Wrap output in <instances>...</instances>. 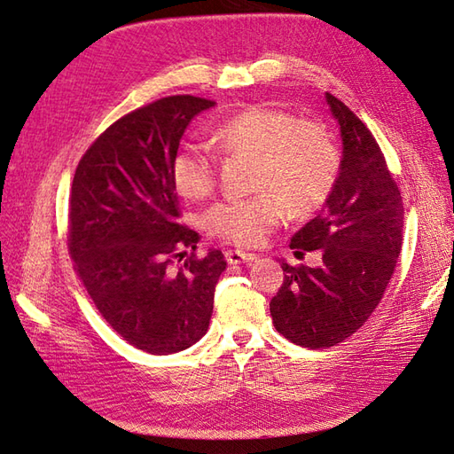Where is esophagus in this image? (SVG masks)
Listing matches in <instances>:
<instances>
[{"label": "esophagus", "instance_id": "obj_1", "mask_svg": "<svg viewBox=\"0 0 454 454\" xmlns=\"http://www.w3.org/2000/svg\"><path fill=\"white\" fill-rule=\"evenodd\" d=\"M226 262L230 265L254 263V262H257V255L255 254H247V252H239V249H228V252H226Z\"/></svg>", "mask_w": 454, "mask_h": 454}]
</instances>
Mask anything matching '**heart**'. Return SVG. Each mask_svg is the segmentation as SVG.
<instances>
[{"label":"heart","instance_id":"obj_1","mask_svg":"<svg viewBox=\"0 0 454 454\" xmlns=\"http://www.w3.org/2000/svg\"><path fill=\"white\" fill-rule=\"evenodd\" d=\"M215 142L224 153L254 156L247 199H226L202 215L210 236L234 246H257L285 208L291 216L316 210L330 195L340 169L333 142L314 122H296L291 113L263 103L247 105L215 129ZM171 185L187 200L207 199L216 183V168L199 146H183L171 160Z\"/></svg>","mask_w":454,"mask_h":454}]
</instances>
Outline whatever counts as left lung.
Returning a JSON list of instances; mask_svg holds the SVG:
<instances>
[{
	"mask_svg": "<svg viewBox=\"0 0 454 454\" xmlns=\"http://www.w3.org/2000/svg\"><path fill=\"white\" fill-rule=\"evenodd\" d=\"M325 103L340 127V173L322 215L291 239V249H320L322 263L283 262L285 281L269 304L277 332L310 349L341 343L369 320L396 267L403 228L398 185L371 130L332 93Z\"/></svg>",
	"mask_w": 454,
	"mask_h": 454,
	"instance_id": "1",
	"label": "left lung"
}]
</instances>
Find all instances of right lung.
I'll return each instance as SVG.
<instances>
[{
	"label": "right lung",
	"instance_id": "add662e5",
	"mask_svg": "<svg viewBox=\"0 0 454 454\" xmlns=\"http://www.w3.org/2000/svg\"><path fill=\"white\" fill-rule=\"evenodd\" d=\"M215 101L173 95L129 113L83 153L72 181L70 254L107 324L124 341L171 355L207 333L220 249L195 252L200 236L181 226L171 160L191 121Z\"/></svg>",
	"mask_w": 454,
	"mask_h": 454
}]
</instances>
